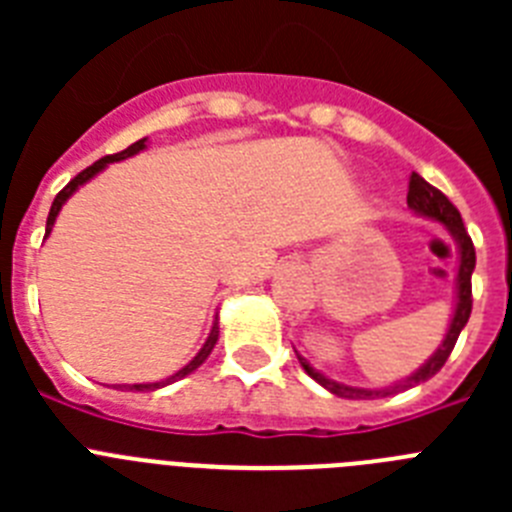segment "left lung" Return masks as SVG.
I'll use <instances>...</instances> for the list:
<instances>
[{
	"label": "left lung",
	"instance_id": "8db88e82",
	"mask_svg": "<svg viewBox=\"0 0 512 512\" xmlns=\"http://www.w3.org/2000/svg\"><path fill=\"white\" fill-rule=\"evenodd\" d=\"M408 207L415 212V215L425 217V220H433V223L443 225V230L451 235V241L456 246V279H454V312H451L449 328H446V336H443L441 346L433 351L423 364L415 369L413 374H408L405 379H397L392 384H384V387H351V384L336 382V379L325 377L323 372H318L300 351H295L297 361L307 372V377H312L320 387L330 392V395L336 397H346V400H369V397H387V395H397L402 390H410L415 384L425 382V379H431L433 374L441 372V366L446 364L449 354L454 351V343L459 338V333L464 330L469 320V312H472V271L474 264H477V256H474V246L472 238H469L467 228L461 223V215L449 200H446V194L438 192L436 187L425 182L420 174L410 176V192H408Z\"/></svg>",
	"mask_w": 512,
	"mask_h": 512
}]
</instances>
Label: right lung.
Instances as JSON below:
<instances>
[{
	"label": "right lung",
	"instance_id": "obj_1",
	"mask_svg": "<svg viewBox=\"0 0 512 512\" xmlns=\"http://www.w3.org/2000/svg\"><path fill=\"white\" fill-rule=\"evenodd\" d=\"M146 148H148V138H140V140H135L133 146L125 148V151L115 153V156L99 158V161H94V164L89 166V169H84V171H81V174H76L74 179H71V182L66 184V187L61 189V192L56 194V200H53L51 212H48V223H45V238L51 235V230H53V225H56V217H58V212H61V207L66 205V202H69L76 192H79V187H84V184H87V182H92L94 176H97L99 171L107 169V166H110V164H117V161H125V158L138 156V153H140V151H146ZM217 338H220V323H217V315H215V320H212V328H210V336H207V341L202 343V348H200V351H197V356H194V359L189 361V364H184L182 369H179V372H174V374H171V377L161 379V382L115 384V387H117V390H130V392H153V390H161V387H166V384L179 382V379H184V377H187V374H192L194 369H200V366L205 364L207 356H210V354H212V348H215Z\"/></svg>",
	"mask_w": 512,
	"mask_h": 512
}]
</instances>
